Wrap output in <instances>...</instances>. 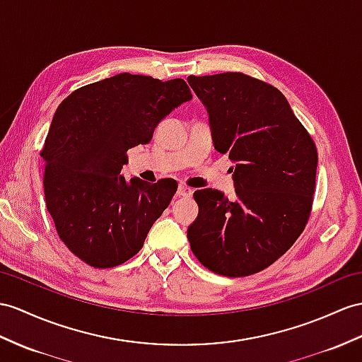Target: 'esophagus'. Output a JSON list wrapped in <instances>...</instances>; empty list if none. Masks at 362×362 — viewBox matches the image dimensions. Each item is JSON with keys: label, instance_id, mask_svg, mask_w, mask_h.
Listing matches in <instances>:
<instances>
[{"label": "esophagus", "instance_id": "esophagus-1", "mask_svg": "<svg viewBox=\"0 0 362 362\" xmlns=\"http://www.w3.org/2000/svg\"><path fill=\"white\" fill-rule=\"evenodd\" d=\"M192 192H193V190H192L190 187L184 186V184H180V186H178V192H176V195H178V197H190Z\"/></svg>", "mask_w": 362, "mask_h": 362}]
</instances>
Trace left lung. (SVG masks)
Listing matches in <instances>:
<instances>
[{"instance_id": "1", "label": "left lung", "mask_w": 362, "mask_h": 362, "mask_svg": "<svg viewBox=\"0 0 362 362\" xmlns=\"http://www.w3.org/2000/svg\"><path fill=\"white\" fill-rule=\"evenodd\" d=\"M209 113L214 146L233 163L235 197L193 193L190 249L224 276L261 272L292 247L312 210L318 152L276 87L240 72L189 76Z\"/></svg>"}]
</instances>
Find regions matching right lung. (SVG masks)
I'll use <instances>...</instances> for the list:
<instances>
[{
    "label": "right lung",
    "instance_id": "1",
    "mask_svg": "<svg viewBox=\"0 0 362 362\" xmlns=\"http://www.w3.org/2000/svg\"><path fill=\"white\" fill-rule=\"evenodd\" d=\"M190 100L181 78L163 83L118 74L81 87L58 105L41 151L44 195L61 241L79 259L110 269L143 247L178 184L136 176L126 181V152L151 143L160 121Z\"/></svg>",
    "mask_w": 362,
    "mask_h": 362
}]
</instances>
